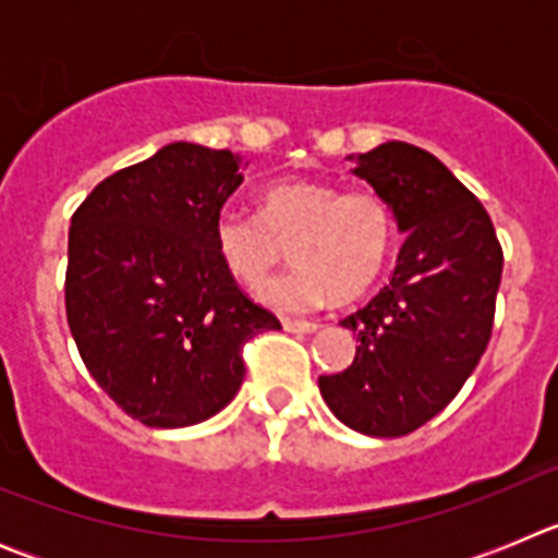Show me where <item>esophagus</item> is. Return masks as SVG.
<instances>
[{"instance_id": "obj_1", "label": "esophagus", "mask_w": 558, "mask_h": 558, "mask_svg": "<svg viewBox=\"0 0 558 558\" xmlns=\"http://www.w3.org/2000/svg\"><path fill=\"white\" fill-rule=\"evenodd\" d=\"M282 327L288 329V332H295V335H310V332H315V329H322V324L318 322H293V318H284Z\"/></svg>"}]
</instances>
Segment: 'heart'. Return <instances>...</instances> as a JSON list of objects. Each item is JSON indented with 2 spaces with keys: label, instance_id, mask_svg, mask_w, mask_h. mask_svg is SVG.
Returning a JSON list of instances; mask_svg holds the SVG:
<instances>
[{
  "label": "heart",
  "instance_id": "b5f03b06",
  "mask_svg": "<svg viewBox=\"0 0 558 558\" xmlns=\"http://www.w3.org/2000/svg\"><path fill=\"white\" fill-rule=\"evenodd\" d=\"M397 215L374 186L343 190L335 181L284 179L259 192V209H220L211 243L223 268L245 288H259L290 245L293 268L259 290L268 307L310 313L366 293L386 268Z\"/></svg>",
  "mask_w": 558,
  "mask_h": 558
}]
</instances>
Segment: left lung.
Masks as SVG:
<instances>
[{
    "label": "left lung",
    "mask_w": 558,
    "mask_h": 558,
    "mask_svg": "<svg viewBox=\"0 0 558 558\" xmlns=\"http://www.w3.org/2000/svg\"><path fill=\"white\" fill-rule=\"evenodd\" d=\"M354 175L386 195L405 243L391 282L340 322L360 340L352 366L318 388L347 427L397 438L445 411L489 347L502 248L489 211L422 147L360 153Z\"/></svg>",
    "instance_id": "left-lung-1"
}]
</instances>
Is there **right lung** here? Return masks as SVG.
<instances>
[{
	"label": "right lung",
	"instance_id": "1",
	"mask_svg": "<svg viewBox=\"0 0 558 558\" xmlns=\"http://www.w3.org/2000/svg\"><path fill=\"white\" fill-rule=\"evenodd\" d=\"M240 184V156L172 142L100 181L72 215L69 329L97 386L147 427L223 411L243 386L245 343L282 327L211 243Z\"/></svg>",
	"mask_w": 558,
	"mask_h": 558
}]
</instances>
